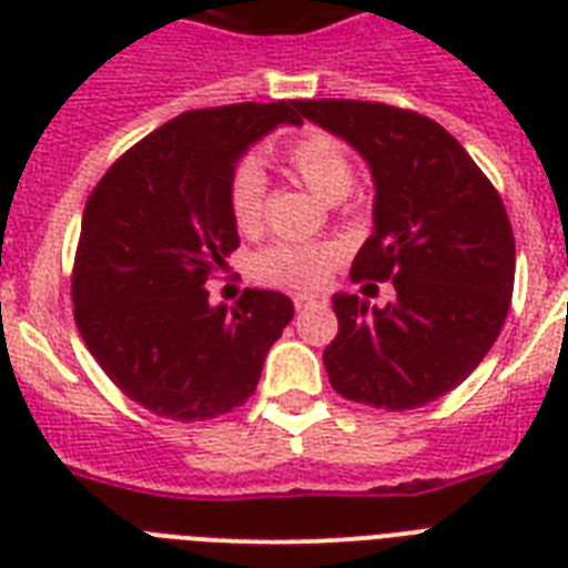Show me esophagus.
Returning <instances> with one entry per match:
<instances>
[{"label": "esophagus", "mask_w": 568, "mask_h": 568, "mask_svg": "<svg viewBox=\"0 0 568 568\" xmlns=\"http://www.w3.org/2000/svg\"><path fill=\"white\" fill-rule=\"evenodd\" d=\"M315 303H321L318 294H294V310H310V306H315Z\"/></svg>", "instance_id": "34e87169"}]
</instances>
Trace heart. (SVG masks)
Instances as JSON below:
<instances>
[{
	"label": "heart",
	"mask_w": 568,
	"mask_h": 568,
	"mask_svg": "<svg viewBox=\"0 0 568 568\" xmlns=\"http://www.w3.org/2000/svg\"><path fill=\"white\" fill-rule=\"evenodd\" d=\"M283 159L288 164V171L327 203H338L354 185L351 155L336 138L324 135V132H310V135L292 141L285 146ZM265 191V171L256 162H241L232 171L230 212L239 232H244V235H253L262 226ZM336 258L338 247L327 244V241H310V244L280 241V244H271L253 258V276L258 283L267 285L310 288V285H318L329 274Z\"/></svg>",
	"instance_id": "1"
}]
</instances>
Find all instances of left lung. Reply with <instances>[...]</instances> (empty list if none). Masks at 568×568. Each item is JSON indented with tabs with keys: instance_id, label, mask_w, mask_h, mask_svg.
<instances>
[{
	"instance_id": "1",
	"label": "left lung",
	"mask_w": 568,
	"mask_h": 568,
	"mask_svg": "<svg viewBox=\"0 0 568 568\" xmlns=\"http://www.w3.org/2000/svg\"><path fill=\"white\" fill-rule=\"evenodd\" d=\"M297 111L368 164L374 232L351 274L395 285L383 310L333 294L329 383L347 400L392 413L430 404L475 372L510 312L516 241L507 209L436 120L356 100H301Z\"/></svg>"
}]
</instances>
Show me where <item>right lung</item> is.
<instances>
[{
  "instance_id": "obj_1",
  "label": "right lung",
  "mask_w": 568,
  "mask_h": 568,
  "mask_svg": "<svg viewBox=\"0 0 568 568\" xmlns=\"http://www.w3.org/2000/svg\"><path fill=\"white\" fill-rule=\"evenodd\" d=\"M283 123H303L297 100L189 111L132 146L88 196L75 324L102 372L150 413L203 422L241 406L294 318L283 292L247 288L235 306H214L205 288L239 247L232 171Z\"/></svg>"
}]
</instances>
